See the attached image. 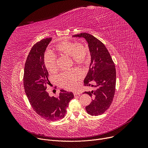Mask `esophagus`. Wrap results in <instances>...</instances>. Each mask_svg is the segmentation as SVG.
<instances>
[{"mask_svg":"<svg viewBox=\"0 0 148 148\" xmlns=\"http://www.w3.org/2000/svg\"><path fill=\"white\" fill-rule=\"evenodd\" d=\"M80 93L79 92H74V96H76V95H80Z\"/></svg>","mask_w":148,"mask_h":148,"instance_id":"34e87169","label":"esophagus"}]
</instances>
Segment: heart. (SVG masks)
<instances>
[{
  "instance_id": "b5f03b06",
  "label": "heart",
  "mask_w": 148,
  "mask_h": 148,
  "mask_svg": "<svg viewBox=\"0 0 148 148\" xmlns=\"http://www.w3.org/2000/svg\"><path fill=\"white\" fill-rule=\"evenodd\" d=\"M56 53L60 56H69L74 63L80 65H86L89 59V51L86 45L73 41H62L54 47ZM45 66L51 73L58 71L57 59L53 54H45ZM82 73L78 68H73L69 71L62 73L58 81L60 86L68 90L74 89L79 80L82 77Z\"/></svg>"
}]
</instances>
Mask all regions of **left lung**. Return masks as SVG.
Listing matches in <instances>:
<instances>
[{
  "instance_id": "left-lung-1",
  "label": "left lung",
  "mask_w": 148,
  "mask_h": 148,
  "mask_svg": "<svg viewBox=\"0 0 148 148\" xmlns=\"http://www.w3.org/2000/svg\"><path fill=\"white\" fill-rule=\"evenodd\" d=\"M73 36L86 40L91 56L84 85L95 87V89L84 92L93 98L91 103L86 107V110L92 116L102 114L110 106L114 95L116 81L114 64L106 46L95 36L87 33Z\"/></svg>"
}]
</instances>
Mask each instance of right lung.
<instances>
[{
  "instance_id": "add662e5",
  "label": "right lung",
  "mask_w": 148,
  "mask_h": 148,
  "mask_svg": "<svg viewBox=\"0 0 148 148\" xmlns=\"http://www.w3.org/2000/svg\"><path fill=\"white\" fill-rule=\"evenodd\" d=\"M52 38L43 39L31 49L25 63L23 84L26 96L34 111L49 121L61 119L74 98L72 92L61 89L58 97H51L46 91L50 82L49 73L44 64V53Z\"/></svg>"
}]
</instances>
